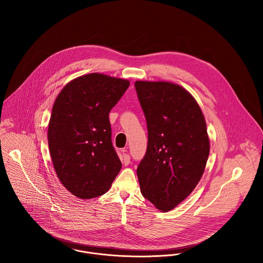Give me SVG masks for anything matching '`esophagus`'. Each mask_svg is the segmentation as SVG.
<instances>
[{
  "mask_svg": "<svg viewBox=\"0 0 263 263\" xmlns=\"http://www.w3.org/2000/svg\"><path fill=\"white\" fill-rule=\"evenodd\" d=\"M122 163H123L125 166L130 163V156H129L128 154L123 153V155H122Z\"/></svg>",
  "mask_w": 263,
  "mask_h": 263,
  "instance_id": "1",
  "label": "esophagus"
}]
</instances>
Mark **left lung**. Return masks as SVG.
<instances>
[{
  "mask_svg": "<svg viewBox=\"0 0 263 263\" xmlns=\"http://www.w3.org/2000/svg\"><path fill=\"white\" fill-rule=\"evenodd\" d=\"M148 127V147L137 174L144 197L168 212L199 182L210 154L206 124L197 102L179 85L137 81Z\"/></svg>",
  "mask_w": 263,
  "mask_h": 263,
  "instance_id": "8db88e82",
  "label": "left lung"
}]
</instances>
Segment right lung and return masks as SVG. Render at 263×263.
<instances>
[{
    "label": "right lung",
    "mask_w": 263,
    "mask_h": 263,
    "mask_svg": "<svg viewBox=\"0 0 263 263\" xmlns=\"http://www.w3.org/2000/svg\"><path fill=\"white\" fill-rule=\"evenodd\" d=\"M129 81L92 73L76 78L58 95L48 123V147L60 181L73 195L104 194L120 171L109 112Z\"/></svg>",
    "instance_id": "1"
}]
</instances>
